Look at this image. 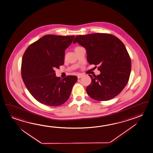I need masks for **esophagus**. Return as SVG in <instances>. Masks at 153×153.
<instances>
[{
	"label": "esophagus",
	"mask_w": 153,
	"mask_h": 153,
	"mask_svg": "<svg viewBox=\"0 0 153 153\" xmlns=\"http://www.w3.org/2000/svg\"><path fill=\"white\" fill-rule=\"evenodd\" d=\"M83 76V75L82 74H78V75H77V76H78V79H80V78H81L82 76Z\"/></svg>",
	"instance_id": "34e87169"
}]
</instances>
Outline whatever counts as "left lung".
<instances>
[{
	"label": "left lung",
	"mask_w": 153,
	"mask_h": 153,
	"mask_svg": "<svg viewBox=\"0 0 153 153\" xmlns=\"http://www.w3.org/2000/svg\"><path fill=\"white\" fill-rule=\"evenodd\" d=\"M74 43L86 49L90 65H99V75H90L92 81L86 87L88 95L98 101H106L119 94L126 87L131 62L126 47L117 37L96 33L75 37Z\"/></svg>",
	"instance_id": "8db88e82"
}]
</instances>
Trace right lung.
Returning a JSON list of instances; mask_svg holds the SVG:
<instances>
[{
	"label": "right lung",
	"mask_w": 153,
	"mask_h": 153,
	"mask_svg": "<svg viewBox=\"0 0 153 153\" xmlns=\"http://www.w3.org/2000/svg\"><path fill=\"white\" fill-rule=\"evenodd\" d=\"M74 36L47 35L32 43L25 51L22 62V79L33 98L44 105L56 106L69 98L78 80L74 75L61 79L54 69L63 65L65 51Z\"/></svg>",
	"instance_id": "right-lung-1"
}]
</instances>
